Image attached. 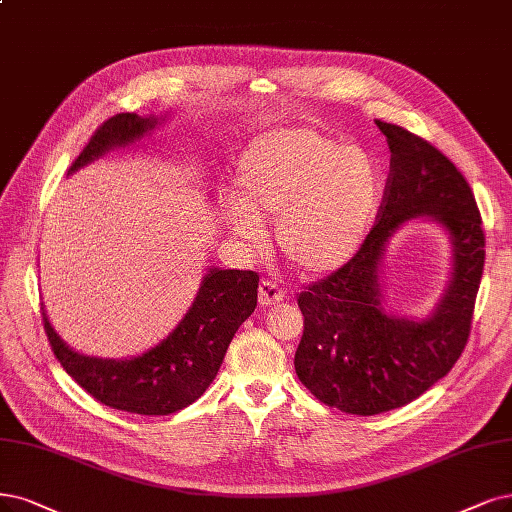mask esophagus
<instances>
[{
  "instance_id": "esophagus-1",
  "label": "esophagus",
  "mask_w": 512,
  "mask_h": 512,
  "mask_svg": "<svg viewBox=\"0 0 512 512\" xmlns=\"http://www.w3.org/2000/svg\"><path fill=\"white\" fill-rule=\"evenodd\" d=\"M285 299V291H282L278 285L270 280H261L259 285V306H276Z\"/></svg>"
}]
</instances>
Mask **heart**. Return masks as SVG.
I'll return each instance as SVG.
<instances>
[{"mask_svg":"<svg viewBox=\"0 0 512 512\" xmlns=\"http://www.w3.org/2000/svg\"><path fill=\"white\" fill-rule=\"evenodd\" d=\"M380 200L382 177L367 151L337 147L312 128H280L244 151L227 219L249 242L261 240V223L274 221L282 257L323 274L352 259Z\"/></svg>","mask_w":512,"mask_h":512,"instance_id":"obj_1","label":"heart"}]
</instances>
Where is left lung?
Returning a JSON list of instances; mask_svg holds the SVG:
<instances>
[{"instance_id": "left-lung-1", "label": "left lung", "mask_w": 512, "mask_h": 512, "mask_svg": "<svg viewBox=\"0 0 512 512\" xmlns=\"http://www.w3.org/2000/svg\"><path fill=\"white\" fill-rule=\"evenodd\" d=\"M390 147V177L377 223L346 266L299 293L304 335L295 373L320 403L377 415L422 396L451 371L470 333L485 263L472 189L453 162L413 132L375 120ZM411 220H432L452 244L444 297L422 319L383 306L381 261Z\"/></svg>"}]
</instances>
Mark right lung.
Here are the masks:
<instances>
[{
    "instance_id": "1",
    "label": "right lung",
    "mask_w": 512,
    "mask_h": 512,
    "mask_svg": "<svg viewBox=\"0 0 512 512\" xmlns=\"http://www.w3.org/2000/svg\"><path fill=\"white\" fill-rule=\"evenodd\" d=\"M164 116L118 113L84 147L69 173L113 149L151 135ZM259 276L251 270L208 268L179 325L160 344L130 358H103L73 350L54 331L46 310L44 329L54 356L90 396L111 409L139 415H168L192 405L211 386L238 327L255 312Z\"/></svg>"
}]
</instances>
